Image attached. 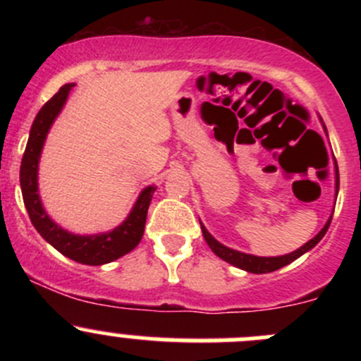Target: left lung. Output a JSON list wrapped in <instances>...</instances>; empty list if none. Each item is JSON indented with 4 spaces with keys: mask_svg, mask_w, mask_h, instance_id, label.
I'll list each match as a JSON object with an SVG mask.
<instances>
[{
    "mask_svg": "<svg viewBox=\"0 0 361 361\" xmlns=\"http://www.w3.org/2000/svg\"><path fill=\"white\" fill-rule=\"evenodd\" d=\"M336 187H337V192H338V169H337V164H336ZM330 221H332V216L329 218V221H326V224H325V227H323L322 231H319L318 234H316L314 238L311 239V241L305 243V245L302 246V248H298L297 251H292V253H288V255H283V257H255V255L241 253V251L227 248V246H224V245H221V243H218L216 239H214L213 235H211L209 232L206 231V227H204L202 224H201V228H202L204 239H206V243H207V245H209V248L213 250V253L218 255V257H220L221 260L228 262V264L235 265V267L243 269V271L253 272V274H265V272L278 271V269H281V267H285V265L292 264L293 260H297L298 257H302V255H304L305 251L314 248V246L318 245L319 241H322L323 235L326 234V231H329Z\"/></svg>",
    "mask_w": 361,
    "mask_h": 361,
    "instance_id": "obj_1",
    "label": "left lung"
}]
</instances>
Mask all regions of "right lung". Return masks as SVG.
<instances>
[{
	"label": "right lung",
	"instance_id": "obj_1",
	"mask_svg": "<svg viewBox=\"0 0 361 361\" xmlns=\"http://www.w3.org/2000/svg\"><path fill=\"white\" fill-rule=\"evenodd\" d=\"M71 87H75V83H66V85L61 87L59 92L54 94V97H50L36 115L31 126V133H29L27 145H25L23 162H20V188H23V199L29 218H31V224L35 225L38 234L47 243H50L64 257L80 262V264L103 265L123 257L140 245L145 232L148 206H150L155 187L145 188L126 221L113 231L104 232V234H71V232L59 227L56 221L50 220V216L43 209L42 201H39L38 162L47 133H49L50 126L59 115V111L63 110Z\"/></svg>",
	"mask_w": 361,
	"mask_h": 361
}]
</instances>
